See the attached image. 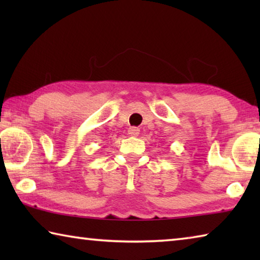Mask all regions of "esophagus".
Listing matches in <instances>:
<instances>
[{
  "mask_svg": "<svg viewBox=\"0 0 260 260\" xmlns=\"http://www.w3.org/2000/svg\"><path fill=\"white\" fill-rule=\"evenodd\" d=\"M140 134V129L138 127H129L128 128V135L129 136H138Z\"/></svg>",
  "mask_w": 260,
  "mask_h": 260,
  "instance_id": "obj_1",
  "label": "esophagus"
}]
</instances>
